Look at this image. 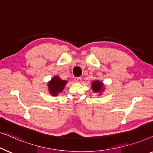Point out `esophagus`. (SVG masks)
<instances>
[{"label":"esophagus","mask_w":153,"mask_h":153,"mask_svg":"<svg viewBox=\"0 0 153 153\" xmlns=\"http://www.w3.org/2000/svg\"><path fill=\"white\" fill-rule=\"evenodd\" d=\"M82 80V77H76V78H75V82L77 83H80Z\"/></svg>","instance_id":"esophagus-1"}]
</instances>
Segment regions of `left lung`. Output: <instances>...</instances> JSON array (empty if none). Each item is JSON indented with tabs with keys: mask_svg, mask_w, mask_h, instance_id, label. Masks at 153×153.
Here are the masks:
<instances>
[{
	"mask_svg": "<svg viewBox=\"0 0 153 153\" xmlns=\"http://www.w3.org/2000/svg\"><path fill=\"white\" fill-rule=\"evenodd\" d=\"M103 87V84L98 80H95L91 83V89L95 93L102 92L104 90Z\"/></svg>",
	"mask_w": 153,
	"mask_h": 153,
	"instance_id": "left-lung-1",
	"label": "left lung"
}]
</instances>
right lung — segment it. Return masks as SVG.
I'll list each match as a JSON object with an SVG mask.
<instances>
[{"label":"right lung","mask_w":153,"mask_h":153,"mask_svg":"<svg viewBox=\"0 0 153 153\" xmlns=\"http://www.w3.org/2000/svg\"><path fill=\"white\" fill-rule=\"evenodd\" d=\"M66 82L67 81L62 80L58 76L53 77L48 84L49 93L52 96H57L64 89Z\"/></svg>","instance_id":"right-lung-1"}]
</instances>
